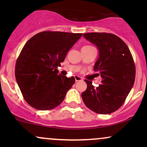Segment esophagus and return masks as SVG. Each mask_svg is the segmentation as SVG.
<instances>
[{"instance_id": "1", "label": "esophagus", "mask_w": 147, "mask_h": 147, "mask_svg": "<svg viewBox=\"0 0 147 147\" xmlns=\"http://www.w3.org/2000/svg\"><path fill=\"white\" fill-rule=\"evenodd\" d=\"M75 79L76 82H79V81H82V77H79V76H77V75L75 76Z\"/></svg>"}]
</instances>
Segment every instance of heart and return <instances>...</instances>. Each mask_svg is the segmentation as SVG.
Returning a JSON list of instances; mask_svg holds the SVG:
<instances>
[{
  "label": "heart",
  "instance_id": "heart-1",
  "mask_svg": "<svg viewBox=\"0 0 147 147\" xmlns=\"http://www.w3.org/2000/svg\"><path fill=\"white\" fill-rule=\"evenodd\" d=\"M87 47H92V46H90V45H86V46H84V48H87Z\"/></svg>",
  "mask_w": 147,
  "mask_h": 147
}]
</instances>
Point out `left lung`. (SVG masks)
Masks as SVG:
<instances>
[{"mask_svg":"<svg viewBox=\"0 0 147 147\" xmlns=\"http://www.w3.org/2000/svg\"><path fill=\"white\" fill-rule=\"evenodd\" d=\"M86 39L99 50V58L94 66L102 78V84L94 87L85 80L87 88L82 92L84 104L99 114H110L121 107L136 78V66L129 48L119 37L110 33L84 34Z\"/></svg>","mask_w":147,"mask_h":147,"instance_id":"1","label":"left lung"}]
</instances>
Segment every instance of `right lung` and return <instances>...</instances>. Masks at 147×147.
Here are the masks:
<instances>
[{"mask_svg": "<svg viewBox=\"0 0 147 147\" xmlns=\"http://www.w3.org/2000/svg\"><path fill=\"white\" fill-rule=\"evenodd\" d=\"M82 36V33L45 31L25 43L16 61L15 77L28 104L47 111L63 102L75 79L59 75L57 68Z\"/></svg>", "mask_w": 147, "mask_h": 147, "instance_id": "right-lung-1", "label": "right lung"}]
</instances>
